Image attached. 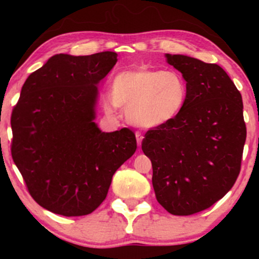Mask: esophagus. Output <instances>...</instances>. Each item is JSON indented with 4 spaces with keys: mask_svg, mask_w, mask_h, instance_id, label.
Listing matches in <instances>:
<instances>
[{
    "mask_svg": "<svg viewBox=\"0 0 259 259\" xmlns=\"http://www.w3.org/2000/svg\"><path fill=\"white\" fill-rule=\"evenodd\" d=\"M135 136H136V141H138V146H141V142H142V139H144V135H142L140 132H136Z\"/></svg>",
    "mask_w": 259,
    "mask_h": 259,
    "instance_id": "34e87169",
    "label": "esophagus"
}]
</instances>
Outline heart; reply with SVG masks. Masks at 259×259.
Returning a JSON list of instances; mask_svg holds the SVG:
<instances>
[{
  "instance_id": "heart-1",
  "label": "heart",
  "mask_w": 259,
  "mask_h": 259,
  "mask_svg": "<svg viewBox=\"0 0 259 259\" xmlns=\"http://www.w3.org/2000/svg\"><path fill=\"white\" fill-rule=\"evenodd\" d=\"M189 85L177 70L140 68L115 76L111 97L103 101L113 114L117 106L126 108V117L141 127H158L174 120L185 107Z\"/></svg>"
}]
</instances>
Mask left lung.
Wrapping results in <instances>:
<instances>
[{
  "mask_svg": "<svg viewBox=\"0 0 259 259\" xmlns=\"http://www.w3.org/2000/svg\"><path fill=\"white\" fill-rule=\"evenodd\" d=\"M167 61L189 85L180 114L145 134L157 201L174 215L207 209L227 195L240 174L246 124L242 97L218 64L183 55Z\"/></svg>",
  "mask_w": 259,
  "mask_h": 259,
  "instance_id": "obj_1",
  "label": "left lung"
}]
</instances>
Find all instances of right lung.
Segmentation results:
<instances>
[{
	"label": "right lung",
	"instance_id": "obj_1",
	"mask_svg": "<svg viewBox=\"0 0 259 259\" xmlns=\"http://www.w3.org/2000/svg\"><path fill=\"white\" fill-rule=\"evenodd\" d=\"M117 56H53L28 76L12 111V158L35 202L56 214L94 212L136 151L132 130L102 133L94 121L97 84Z\"/></svg>",
	"mask_w": 259,
	"mask_h": 259
}]
</instances>
